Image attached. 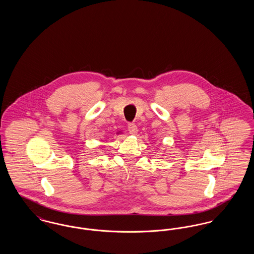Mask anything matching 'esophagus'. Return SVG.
<instances>
[{
    "label": "esophagus",
    "mask_w": 254,
    "mask_h": 254,
    "mask_svg": "<svg viewBox=\"0 0 254 254\" xmlns=\"http://www.w3.org/2000/svg\"><path fill=\"white\" fill-rule=\"evenodd\" d=\"M127 130H128V132L130 133V134L135 135V134L137 133V131H138V129H137V126H136L135 124H133V123L128 124V126H127Z\"/></svg>",
    "instance_id": "34e87169"
}]
</instances>
